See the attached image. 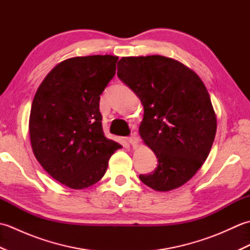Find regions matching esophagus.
Returning <instances> with one entry per match:
<instances>
[{"label": "esophagus", "mask_w": 250, "mask_h": 250, "mask_svg": "<svg viewBox=\"0 0 250 250\" xmlns=\"http://www.w3.org/2000/svg\"><path fill=\"white\" fill-rule=\"evenodd\" d=\"M126 141H128L132 146H135L137 144V137H136L135 132H134V133H132L131 136H129L128 139H126Z\"/></svg>", "instance_id": "esophagus-1"}]
</instances>
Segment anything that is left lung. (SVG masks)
Masks as SVG:
<instances>
[{
    "mask_svg": "<svg viewBox=\"0 0 250 250\" xmlns=\"http://www.w3.org/2000/svg\"><path fill=\"white\" fill-rule=\"evenodd\" d=\"M120 81L144 106L140 134L158 159L153 172L140 179L157 191L187 183L208 157L217 120L209 94L196 74L162 56L125 57Z\"/></svg>",
    "mask_w": 250,
    "mask_h": 250,
    "instance_id": "1",
    "label": "left lung"
}]
</instances>
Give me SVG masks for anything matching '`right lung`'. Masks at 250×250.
<instances>
[{"label": "right lung", "instance_id": "obj_1", "mask_svg": "<svg viewBox=\"0 0 250 250\" xmlns=\"http://www.w3.org/2000/svg\"><path fill=\"white\" fill-rule=\"evenodd\" d=\"M118 57L71 58L52 68L32 103L34 156L52 178L72 189L98 183L121 145L106 139L100 95L116 74Z\"/></svg>", "mask_w": 250, "mask_h": 250}]
</instances>
